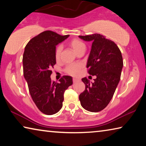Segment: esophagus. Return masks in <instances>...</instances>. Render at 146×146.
Listing matches in <instances>:
<instances>
[{
	"label": "esophagus",
	"instance_id": "esophagus-1",
	"mask_svg": "<svg viewBox=\"0 0 146 146\" xmlns=\"http://www.w3.org/2000/svg\"><path fill=\"white\" fill-rule=\"evenodd\" d=\"M78 80L77 78H73V82H74V83H75V82H77Z\"/></svg>",
	"mask_w": 146,
	"mask_h": 146
}]
</instances>
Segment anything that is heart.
<instances>
[{"instance_id":"b5f03b06","label":"heart","mask_w":146,"mask_h":146,"mask_svg":"<svg viewBox=\"0 0 146 146\" xmlns=\"http://www.w3.org/2000/svg\"><path fill=\"white\" fill-rule=\"evenodd\" d=\"M70 44L76 53L80 51V49L85 48V44L82 41L77 40V39H73L70 42ZM62 51V46L61 45H59L56 47L55 50V58L56 60H58L60 58ZM81 68H82V65L79 63L70 64L66 67V71L69 75L76 76L78 75Z\"/></svg>"}]
</instances>
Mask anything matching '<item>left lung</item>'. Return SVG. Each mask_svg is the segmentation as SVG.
<instances>
[{
	"label": "left lung",
	"instance_id": "left-lung-1",
	"mask_svg": "<svg viewBox=\"0 0 146 146\" xmlns=\"http://www.w3.org/2000/svg\"><path fill=\"white\" fill-rule=\"evenodd\" d=\"M82 40L92 42L86 67L90 75H95L93 82L82 78L86 88L79 95L80 104L86 110L98 112L111 100L119 83L123 68L122 56L114 42L100 34L78 36Z\"/></svg>",
	"mask_w": 146,
	"mask_h": 146
}]
</instances>
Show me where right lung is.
<instances>
[{
	"label": "right lung",
	"mask_w": 146,
	"mask_h": 146,
	"mask_svg": "<svg viewBox=\"0 0 146 146\" xmlns=\"http://www.w3.org/2000/svg\"><path fill=\"white\" fill-rule=\"evenodd\" d=\"M70 35L46 31L31 39L23 55L24 76L33 102L42 113L55 114L62 107L64 93L73 84L71 76H63L59 82L52 81L51 67L56 64V46Z\"/></svg>",
	"instance_id": "1"
}]
</instances>
